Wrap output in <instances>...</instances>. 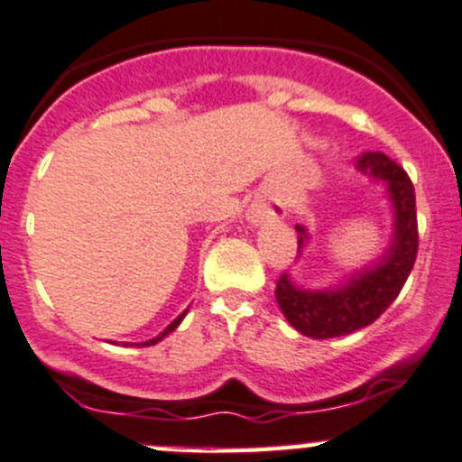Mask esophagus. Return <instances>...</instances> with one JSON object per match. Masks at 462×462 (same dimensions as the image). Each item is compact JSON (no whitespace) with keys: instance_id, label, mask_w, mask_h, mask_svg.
I'll use <instances>...</instances> for the list:
<instances>
[{"instance_id":"1","label":"esophagus","mask_w":462,"mask_h":462,"mask_svg":"<svg viewBox=\"0 0 462 462\" xmlns=\"http://www.w3.org/2000/svg\"><path fill=\"white\" fill-rule=\"evenodd\" d=\"M283 217V208L274 201H259L250 205L248 218L253 223H263V221H273V218H282Z\"/></svg>"}]
</instances>
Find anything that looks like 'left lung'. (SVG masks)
Returning a JSON list of instances; mask_svg holds the SVG:
<instances>
[{"label": "left lung", "mask_w": 462, "mask_h": 462, "mask_svg": "<svg viewBox=\"0 0 462 462\" xmlns=\"http://www.w3.org/2000/svg\"><path fill=\"white\" fill-rule=\"evenodd\" d=\"M357 167L371 179L384 180L386 194L393 205V239L386 253L374 265L348 277L333 291H304L282 274L277 279V304L292 328L313 339H330L356 333L389 309L402 291L418 254L416 192L407 171L382 152H365L357 156ZM300 232V253L309 239L306 227Z\"/></svg>", "instance_id": "8db88e82"}]
</instances>
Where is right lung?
<instances>
[{"label":"right lung","mask_w":462,"mask_h":462,"mask_svg":"<svg viewBox=\"0 0 462 462\" xmlns=\"http://www.w3.org/2000/svg\"><path fill=\"white\" fill-rule=\"evenodd\" d=\"M185 315H188V310H185V313H180V315H179V318H176L174 321H171V324H170V326H167V328H165V330H162V333H161V335H158V337H153V339H147V342H141V344H132V346H153V344H158V342H161V339H162V337H167V335H170V333H171V330H174V328H176V326H179V324H180V321H183V318H185Z\"/></svg>","instance_id":"right-lung-1"}]
</instances>
